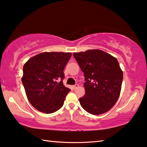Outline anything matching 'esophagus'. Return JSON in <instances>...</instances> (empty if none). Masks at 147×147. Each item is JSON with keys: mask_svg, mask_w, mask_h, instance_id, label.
I'll return each instance as SVG.
<instances>
[{"mask_svg": "<svg viewBox=\"0 0 147 147\" xmlns=\"http://www.w3.org/2000/svg\"><path fill=\"white\" fill-rule=\"evenodd\" d=\"M73 87H74V89H77V88L79 87V85H78V84H76V85H74V86H73Z\"/></svg>", "mask_w": 147, "mask_h": 147, "instance_id": "34e87169", "label": "esophagus"}]
</instances>
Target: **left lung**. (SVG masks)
Returning a JSON list of instances; mask_svg holds the SVG:
<instances>
[{"label": "left lung", "mask_w": 147, "mask_h": 147, "mask_svg": "<svg viewBox=\"0 0 147 147\" xmlns=\"http://www.w3.org/2000/svg\"><path fill=\"white\" fill-rule=\"evenodd\" d=\"M85 76V94L79 99L85 111L93 115L108 112L118 100L123 72L118 61L98 49L74 53Z\"/></svg>", "instance_id": "obj_1"}]
</instances>
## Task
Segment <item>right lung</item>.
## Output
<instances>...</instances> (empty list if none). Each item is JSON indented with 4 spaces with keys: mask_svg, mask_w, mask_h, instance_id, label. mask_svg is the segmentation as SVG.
<instances>
[{
    "mask_svg": "<svg viewBox=\"0 0 147 147\" xmlns=\"http://www.w3.org/2000/svg\"><path fill=\"white\" fill-rule=\"evenodd\" d=\"M70 53H42L30 58L23 67L22 81L29 102L39 111L51 114L62 108L71 91L63 84L64 69Z\"/></svg>",
    "mask_w": 147,
    "mask_h": 147,
    "instance_id": "add662e5",
    "label": "right lung"
}]
</instances>
